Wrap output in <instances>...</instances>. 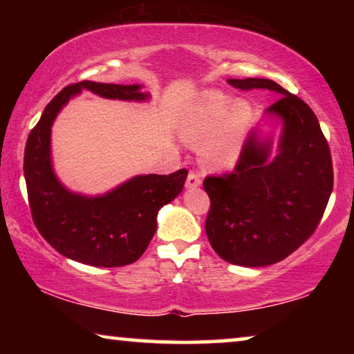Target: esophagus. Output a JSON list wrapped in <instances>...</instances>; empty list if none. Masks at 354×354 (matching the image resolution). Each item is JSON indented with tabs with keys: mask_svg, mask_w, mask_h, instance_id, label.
<instances>
[{
	"mask_svg": "<svg viewBox=\"0 0 354 354\" xmlns=\"http://www.w3.org/2000/svg\"><path fill=\"white\" fill-rule=\"evenodd\" d=\"M201 185V178L198 176V172L195 171H190L187 177V188H196Z\"/></svg>",
	"mask_w": 354,
	"mask_h": 354,
	"instance_id": "34e87169",
	"label": "esophagus"
}]
</instances>
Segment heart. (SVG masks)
<instances>
[{
    "instance_id": "obj_1",
    "label": "heart",
    "mask_w": 354,
    "mask_h": 354,
    "mask_svg": "<svg viewBox=\"0 0 354 354\" xmlns=\"http://www.w3.org/2000/svg\"><path fill=\"white\" fill-rule=\"evenodd\" d=\"M250 119L248 103H232L224 93L205 91L183 114L182 135L188 142H200L216 129L205 147V158L211 166L229 167L239 158L240 140Z\"/></svg>"
}]
</instances>
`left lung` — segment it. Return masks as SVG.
Returning a JSON list of instances; mask_svg holds the SVG:
<instances>
[{"instance_id":"8db88e82","label":"left lung","mask_w":354,"mask_h":354,"mask_svg":"<svg viewBox=\"0 0 354 354\" xmlns=\"http://www.w3.org/2000/svg\"><path fill=\"white\" fill-rule=\"evenodd\" d=\"M227 82L280 95L266 109L283 122L277 156L269 161L270 140L253 132L234 171L203 182L212 248L227 263L261 268L287 258L316 230L333 188L330 148L316 114L297 95L269 79Z\"/></svg>"}]
</instances>
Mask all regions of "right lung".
I'll list each match as a JSON object with an SVG mask.
<instances>
[{
	"instance_id": "add662e5",
	"label": "right lung",
	"mask_w": 354,
	"mask_h": 354,
	"mask_svg": "<svg viewBox=\"0 0 354 354\" xmlns=\"http://www.w3.org/2000/svg\"><path fill=\"white\" fill-rule=\"evenodd\" d=\"M84 88L111 100L148 98L140 85L82 80L62 88L28 133L24 154L28 205L38 232L57 253L95 268H119L135 263L148 248L158 211L182 192L188 171L137 176L103 196L67 190L53 171L51 125L62 106Z\"/></svg>"
}]
</instances>
